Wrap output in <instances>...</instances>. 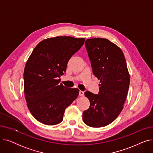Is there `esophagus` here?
Instances as JSON below:
<instances>
[{
	"instance_id": "esophagus-1",
	"label": "esophagus",
	"mask_w": 153,
	"mask_h": 153,
	"mask_svg": "<svg viewBox=\"0 0 153 153\" xmlns=\"http://www.w3.org/2000/svg\"><path fill=\"white\" fill-rule=\"evenodd\" d=\"M84 94V92L83 91H79V96H83Z\"/></svg>"
}]
</instances>
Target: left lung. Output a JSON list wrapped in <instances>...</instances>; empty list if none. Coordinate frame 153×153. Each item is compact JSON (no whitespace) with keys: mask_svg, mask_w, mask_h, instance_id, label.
Masks as SVG:
<instances>
[{"mask_svg":"<svg viewBox=\"0 0 153 153\" xmlns=\"http://www.w3.org/2000/svg\"><path fill=\"white\" fill-rule=\"evenodd\" d=\"M85 46L100 87L98 94L84 93L90 107L83 112V121L91 127H103L113 122L123 110L130 74L123 51L108 39H87Z\"/></svg>","mask_w":153,"mask_h":153,"instance_id":"left-lung-1","label":"left lung"}]
</instances>
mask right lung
<instances>
[{"label":"right lung","mask_w":153,"mask_h":153,"mask_svg":"<svg viewBox=\"0 0 153 153\" xmlns=\"http://www.w3.org/2000/svg\"><path fill=\"white\" fill-rule=\"evenodd\" d=\"M84 42L85 38L71 36L50 38L32 51L24 70V92L28 108L38 122L59 124L65 109L77 97L79 90L64 87L59 77Z\"/></svg>","instance_id":"right-lung-1"}]
</instances>
